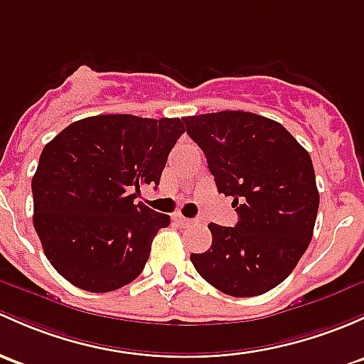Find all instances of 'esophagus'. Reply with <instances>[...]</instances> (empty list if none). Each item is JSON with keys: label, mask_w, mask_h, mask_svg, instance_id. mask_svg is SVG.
I'll return each instance as SVG.
<instances>
[{"label": "esophagus", "mask_w": 364, "mask_h": 364, "mask_svg": "<svg viewBox=\"0 0 364 364\" xmlns=\"http://www.w3.org/2000/svg\"><path fill=\"white\" fill-rule=\"evenodd\" d=\"M172 220H174L178 225H181V227H190V225L197 223V220H190V218H185L183 214H174Z\"/></svg>", "instance_id": "esophagus-1"}]
</instances>
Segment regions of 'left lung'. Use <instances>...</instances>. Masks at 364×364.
<instances>
[{"mask_svg": "<svg viewBox=\"0 0 364 364\" xmlns=\"http://www.w3.org/2000/svg\"><path fill=\"white\" fill-rule=\"evenodd\" d=\"M218 192L233 197L235 227L209 223L213 244L190 255L195 270L235 298L281 284L312 240L319 192L309 151L279 122L250 112L183 118Z\"/></svg>", "mask_w": 364, "mask_h": 364, "instance_id": "left-lung-1", "label": "left lung"}]
</instances>
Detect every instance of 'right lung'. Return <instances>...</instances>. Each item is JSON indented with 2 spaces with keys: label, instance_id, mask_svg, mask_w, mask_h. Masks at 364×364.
Segmentation results:
<instances>
[{
  "label": "right lung",
  "instance_id": "1",
  "mask_svg": "<svg viewBox=\"0 0 364 364\" xmlns=\"http://www.w3.org/2000/svg\"><path fill=\"white\" fill-rule=\"evenodd\" d=\"M183 132L179 118L97 114L43 148L31 183L34 230L73 286L108 293L143 272L153 237L171 218L134 198L141 185H159Z\"/></svg>",
  "mask_w": 364,
  "mask_h": 364
}]
</instances>
